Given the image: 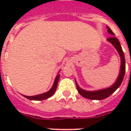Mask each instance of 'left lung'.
Returning <instances> with one entry per match:
<instances>
[{
  "label": "left lung",
  "instance_id": "8db88e82",
  "mask_svg": "<svg viewBox=\"0 0 131 131\" xmlns=\"http://www.w3.org/2000/svg\"><path fill=\"white\" fill-rule=\"evenodd\" d=\"M107 28L108 32L112 35L111 37L108 38L107 40L113 45V46L116 48V49L118 51V53H119V55H120V60H121L120 72H119V75H118V77L117 78V80H116V82L112 86L107 88H104V89L94 90V91H88V90L82 89L80 87H79L78 83H77L75 80L76 86H77V88H78V90L80 94L83 97L86 98L88 99L103 100L106 99V98L109 97L112 94L114 93V92L120 87V86L122 84V80L124 79V74H125V69H126V64H125V58H124V52L122 51V47L120 45V42H119L118 39L114 36L115 35L114 32H112V30L110 29V27L107 26Z\"/></svg>",
  "mask_w": 131,
  "mask_h": 131
}]
</instances>
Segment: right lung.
<instances>
[{"mask_svg": "<svg viewBox=\"0 0 131 131\" xmlns=\"http://www.w3.org/2000/svg\"><path fill=\"white\" fill-rule=\"evenodd\" d=\"M60 78V75L58 74L57 76L56 77L55 80H54V82H53V86L51 87V88L49 90V91L46 92L45 93L41 94H38V95L35 96H25L23 95L24 97L27 98L29 100H32V101H42V100H45L46 99H48L50 96L53 95L55 91L56 90V88H57L58 83V80H59Z\"/></svg>", "mask_w": 131, "mask_h": 131, "instance_id": "add662e5", "label": "right lung"}]
</instances>
